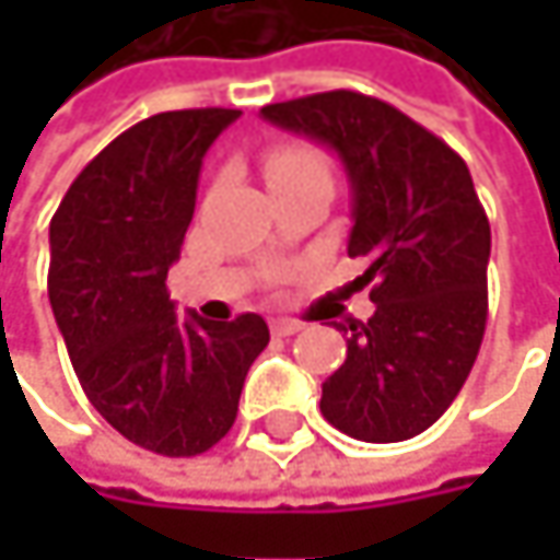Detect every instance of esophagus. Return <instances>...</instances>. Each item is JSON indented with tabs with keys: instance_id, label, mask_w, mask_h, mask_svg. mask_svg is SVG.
Here are the masks:
<instances>
[{
	"instance_id": "34e87169",
	"label": "esophagus",
	"mask_w": 560,
	"mask_h": 560,
	"mask_svg": "<svg viewBox=\"0 0 560 560\" xmlns=\"http://www.w3.org/2000/svg\"><path fill=\"white\" fill-rule=\"evenodd\" d=\"M298 330H301V324L291 320V317H276V320H272V334H276V337H291V334H298Z\"/></svg>"
}]
</instances>
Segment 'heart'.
Listing matches in <instances>:
<instances>
[{"label":"heart","instance_id":"b5f03b06","mask_svg":"<svg viewBox=\"0 0 560 560\" xmlns=\"http://www.w3.org/2000/svg\"><path fill=\"white\" fill-rule=\"evenodd\" d=\"M266 174H269V184H284V180H294V177H307V174H327V162L314 152V149H304V145H281L276 149L269 159H266Z\"/></svg>","mask_w":560,"mask_h":560}]
</instances>
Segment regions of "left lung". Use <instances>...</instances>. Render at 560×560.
Instances as JSON below:
<instances>
[{
    "label": "left lung",
    "mask_w": 560,
    "mask_h": 560,
    "mask_svg": "<svg viewBox=\"0 0 560 560\" xmlns=\"http://www.w3.org/2000/svg\"><path fill=\"white\" fill-rule=\"evenodd\" d=\"M272 126L337 152L353 194L347 253L370 269V320L324 383V418L370 444L431 428L464 389L487 330L490 220L464 159L395 106L353 90L262 106Z\"/></svg>",
    "instance_id": "8db88e82"
}]
</instances>
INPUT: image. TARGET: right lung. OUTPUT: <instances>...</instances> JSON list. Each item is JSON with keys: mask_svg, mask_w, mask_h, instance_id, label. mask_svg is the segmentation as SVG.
Masks as SVG:
<instances>
[{"mask_svg": "<svg viewBox=\"0 0 560 560\" xmlns=\"http://www.w3.org/2000/svg\"><path fill=\"white\" fill-rule=\"evenodd\" d=\"M240 109L159 113L77 174L51 220L48 298L90 405L132 444L194 457L236 421L259 314L177 320L168 269L194 217L207 149Z\"/></svg>", "mask_w": 560, "mask_h": 560, "instance_id": "right-lung-1", "label": "right lung"}]
</instances>
